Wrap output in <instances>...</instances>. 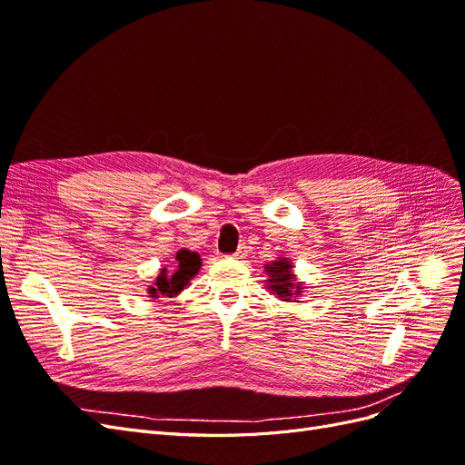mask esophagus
<instances>
[{"label": "esophagus", "mask_w": 465, "mask_h": 465, "mask_svg": "<svg viewBox=\"0 0 465 465\" xmlns=\"http://www.w3.org/2000/svg\"><path fill=\"white\" fill-rule=\"evenodd\" d=\"M246 256H248V248L242 244L241 248H238V250L234 252V256H232V258H234V260H244Z\"/></svg>", "instance_id": "obj_1"}]
</instances>
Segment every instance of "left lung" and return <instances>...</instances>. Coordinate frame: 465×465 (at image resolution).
Here are the masks:
<instances>
[{"mask_svg": "<svg viewBox=\"0 0 465 465\" xmlns=\"http://www.w3.org/2000/svg\"><path fill=\"white\" fill-rule=\"evenodd\" d=\"M292 262L289 258H277L272 263H265L263 270L267 273L265 279V289L279 301L285 302H301L299 299L302 297V292L306 291L304 281H301L292 272Z\"/></svg>", "mask_w": 465, "mask_h": 465, "instance_id": "obj_1", "label": "left lung"}]
</instances>
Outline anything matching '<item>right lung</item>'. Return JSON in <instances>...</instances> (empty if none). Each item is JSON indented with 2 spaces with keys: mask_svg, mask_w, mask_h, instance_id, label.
I'll return each mask as SVG.
<instances>
[{
  "mask_svg": "<svg viewBox=\"0 0 465 465\" xmlns=\"http://www.w3.org/2000/svg\"><path fill=\"white\" fill-rule=\"evenodd\" d=\"M200 267H202V258L198 252H192L188 248L178 250L173 270L163 267L159 275L154 277V281L149 285L147 289L149 299L159 301L161 297H168V299L176 297V294L184 291L190 285V281L198 275Z\"/></svg>",
  "mask_w": 465,
  "mask_h": 465,
  "instance_id": "right-lung-1",
  "label": "right lung"
}]
</instances>
